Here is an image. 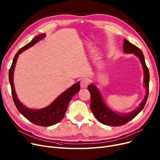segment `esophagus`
I'll return each instance as SVG.
<instances>
[{
  "mask_svg": "<svg viewBox=\"0 0 160 160\" xmlns=\"http://www.w3.org/2000/svg\"><path fill=\"white\" fill-rule=\"evenodd\" d=\"M89 85V80L87 78H83L80 81V86L82 88H86Z\"/></svg>",
  "mask_w": 160,
  "mask_h": 160,
  "instance_id": "obj_1",
  "label": "esophagus"
}]
</instances>
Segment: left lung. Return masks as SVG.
Wrapping results in <instances>:
<instances>
[{
  "mask_svg": "<svg viewBox=\"0 0 160 160\" xmlns=\"http://www.w3.org/2000/svg\"><path fill=\"white\" fill-rule=\"evenodd\" d=\"M123 50L125 53H133L137 56L141 62L144 70V85L147 89V93L144 100L136 110L128 114H118L108 108L103 102L99 91L93 84L88 86V91L91 94V110L95 118L104 124L112 127H119L133 119L144 108L148 96L150 74L148 67L145 63V58L141 50L133 45L126 39H124Z\"/></svg>",
  "mask_w": 160,
  "mask_h": 160,
  "instance_id": "obj_1",
  "label": "left lung"
}]
</instances>
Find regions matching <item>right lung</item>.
I'll list each match as a JSON object with an SVG mask.
<instances>
[{
	"instance_id": "right-lung-1",
	"label": "right lung",
	"mask_w": 160,
	"mask_h": 160,
	"mask_svg": "<svg viewBox=\"0 0 160 160\" xmlns=\"http://www.w3.org/2000/svg\"><path fill=\"white\" fill-rule=\"evenodd\" d=\"M45 36V33H41V34L37 36L29 43L24 45L19 50V51L17 52L13 58L12 64L9 70V80L12 89L13 100L18 111L25 118H27L29 121L34 124L41 126V127H50V126L59 122L63 118L67 111V106H68L69 102L71 100L73 96L76 93H78L80 91V82H78L77 83H75L70 88L64 91L48 107L41 109V110H33L28 109L19 102L15 93L13 81V71L19 55L24 50L32 47L39 40L43 38Z\"/></svg>"
}]
</instances>
